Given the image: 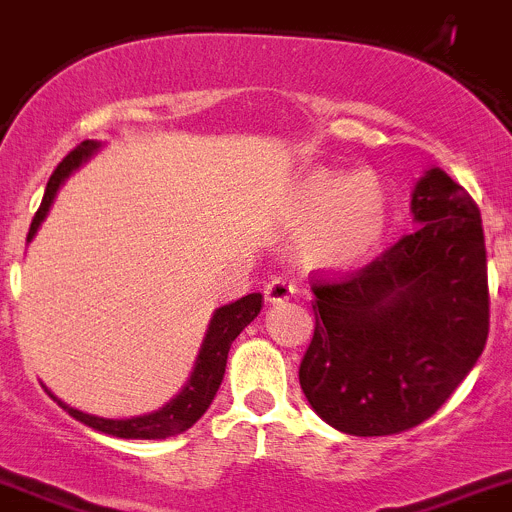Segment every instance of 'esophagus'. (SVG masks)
I'll use <instances>...</instances> for the list:
<instances>
[{
	"label": "esophagus",
	"mask_w": 512,
	"mask_h": 512,
	"mask_svg": "<svg viewBox=\"0 0 512 512\" xmlns=\"http://www.w3.org/2000/svg\"><path fill=\"white\" fill-rule=\"evenodd\" d=\"M295 295V285L285 277H272L270 282L265 285V297L267 302H285Z\"/></svg>",
	"instance_id": "esophagus-1"
}]
</instances>
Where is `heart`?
<instances>
[{
  "mask_svg": "<svg viewBox=\"0 0 512 512\" xmlns=\"http://www.w3.org/2000/svg\"><path fill=\"white\" fill-rule=\"evenodd\" d=\"M290 215L305 222L297 250L312 267L347 270L365 262L388 225V195L372 172L317 167L295 182Z\"/></svg>",
  "mask_w": 512,
  "mask_h": 512,
  "instance_id": "b5f03b06",
  "label": "heart"
}]
</instances>
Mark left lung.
I'll list each match as a JSON object with an SVG mask.
<instances>
[{"label":"left lung","mask_w":512,"mask_h":512,"mask_svg":"<svg viewBox=\"0 0 512 512\" xmlns=\"http://www.w3.org/2000/svg\"><path fill=\"white\" fill-rule=\"evenodd\" d=\"M420 227L362 270L312 277L315 332L300 362L307 403L340 433L415 428L483 352L490 292L480 210L443 170L413 192Z\"/></svg>","instance_id":"1"}]
</instances>
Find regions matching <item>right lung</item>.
I'll use <instances>...</instances> for the list:
<instances>
[{
    "label": "right lung",
    "instance_id": "add662e5",
    "mask_svg": "<svg viewBox=\"0 0 512 512\" xmlns=\"http://www.w3.org/2000/svg\"><path fill=\"white\" fill-rule=\"evenodd\" d=\"M97 150V142L87 140L82 145L74 147L67 157L57 165V170L52 172L47 182V190H44L42 205H39L37 215H34L32 227H29L27 242L32 240L34 232L39 230L42 220L47 217L49 205H52L54 195H57L59 185L87 160L92 152ZM262 310V295L260 292H252V295H245L242 300L232 302V305L220 307V310L212 315L210 330H207L205 342H202V350L197 355V365L192 377L187 380L185 390L177 395L175 400L160 408L157 413L140 415V418H127V420H107V418H94V415L79 413V410L69 408L62 400H57L74 420L89 425V428L99 430V433L114 435V438H127V440H162L172 438L177 433H185L187 428L197 423V420L205 415V410L210 408V403L215 400L217 388H220L222 375H225L227 365V352H230V345L235 342V337L250 325L257 317V312Z\"/></svg>",
    "mask_w": 512,
    "mask_h": 512
}]
</instances>
